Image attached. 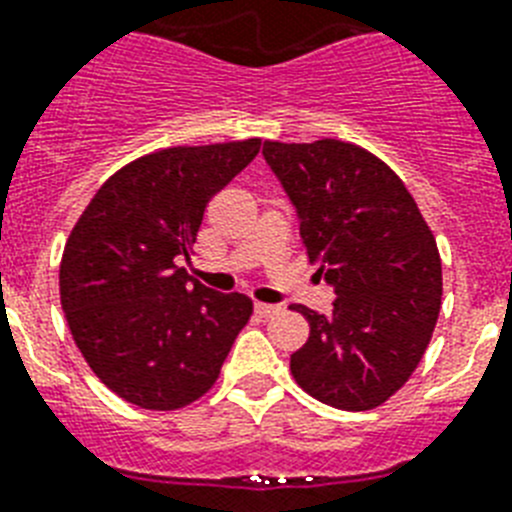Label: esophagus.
Returning <instances> with one entry per match:
<instances>
[{
	"mask_svg": "<svg viewBox=\"0 0 512 512\" xmlns=\"http://www.w3.org/2000/svg\"><path fill=\"white\" fill-rule=\"evenodd\" d=\"M256 314L261 316V319H272V316L280 314V306H272V303H256Z\"/></svg>",
	"mask_w": 512,
	"mask_h": 512,
	"instance_id": "34e87169",
	"label": "esophagus"
}]
</instances>
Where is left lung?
<instances>
[{
	"label": "left lung",
	"instance_id": "left-lung-1",
	"mask_svg": "<svg viewBox=\"0 0 512 512\" xmlns=\"http://www.w3.org/2000/svg\"><path fill=\"white\" fill-rule=\"evenodd\" d=\"M301 219L308 261L335 287L332 314L306 316L295 382L340 411H371L416 371L442 306L437 240L395 172L356 143L264 141Z\"/></svg>",
	"mask_w": 512,
	"mask_h": 512
}]
</instances>
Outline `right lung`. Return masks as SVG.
I'll return each instance as SVG.
<instances>
[{
	"label": "right lung",
	"instance_id": "1",
	"mask_svg": "<svg viewBox=\"0 0 512 512\" xmlns=\"http://www.w3.org/2000/svg\"><path fill=\"white\" fill-rule=\"evenodd\" d=\"M259 149L261 138H248L146 154L114 172L75 222L59 301L91 371L122 400L177 411L217 382L253 301L214 293L177 264L211 196Z\"/></svg>",
	"mask_w": 512,
	"mask_h": 512
}]
</instances>
